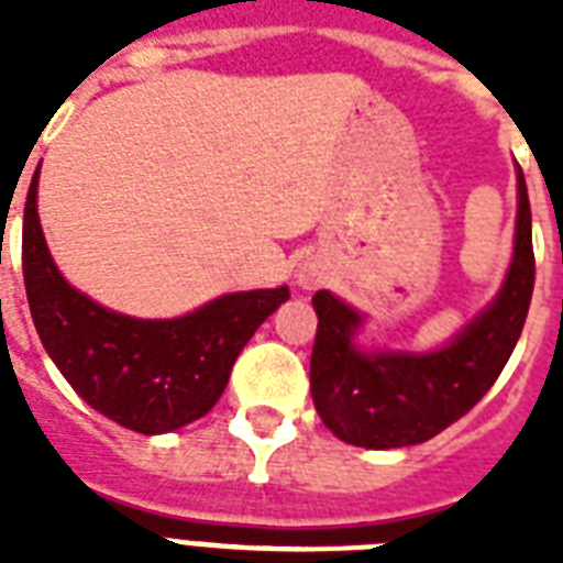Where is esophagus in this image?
Returning a JSON list of instances; mask_svg holds the SVG:
<instances>
[{"mask_svg":"<svg viewBox=\"0 0 563 563\" xmlns=\"http://www.w3.org/2000/svg\"><path fill=\"white\" fill-rule=\"evenodd\" d=\"M300 283H307V286H309V283H312V280H309V277H307V274H303V280H300Z\"/></svg>","mask_w":563,"mask_h":563,"instance_id":"1","label":"esophagus"}]
</instances>
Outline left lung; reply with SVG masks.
Masks as SVG:
<instances>
[{
    "label": "left lung",
    "instance_id": "obj_1",
    "mask_svg": "<svg viewBox=\"0 0 563 563\" xmlns=\"http://www.w3.org/2000/svg\"><path fill=\"white\" fill-rule=\"evenodd\" d=\"M515 260L497 300L453 344L435 353H360L351 344L362 318L330 291H316L318 333L309 362L312 402L324 427L368 450L423 444L464 418L490 391L523 333L534 289L532 210L517 175Z\"/></svg>",
    "mask_w": 563,
    "mask_h": 563
}]
</instances>
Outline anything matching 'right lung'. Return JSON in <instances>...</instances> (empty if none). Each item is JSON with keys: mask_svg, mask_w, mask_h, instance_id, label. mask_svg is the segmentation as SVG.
<instances>
[{"mask_svg": "<svg viewBox=\"0 0 563 563\" xmlns=\"http://www.w3.org/2000/svg\"><path fill=\"white\" fill-rule=\"evenodd\" d=\"M22 280L37 335L66 383L104 418L143 435L203 418L256 327L289 289L236 291L175 321H140L92 303L60 277L37 219V172L22 216Z\"/></svg>", "mask_w": 563, "mask_h": 563, "instance_id": "add662e5", "label": "right lung"}]
</instances>
